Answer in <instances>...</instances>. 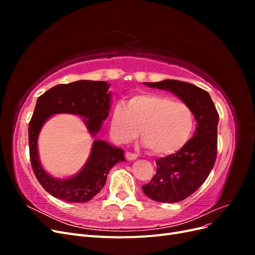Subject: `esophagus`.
<instances>
[{"label":"esophagus","mask_w":255,"mask_h":255,"mask_svg":"<svg viewBox=\"0 0 255 255\" xmlns=\"http://www.w3.org/2000/svg\"><path fill=\"white\" fill-rule=\"evenodd\" d=\"M126 157L128 160H135L137 158V155L132 152H127L126 153Z\"/></svg>","instance_id":"34e87169"}]
</instances>
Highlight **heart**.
Masks as SVG:
<instances>
[{
    "instance_id": "1",
    "label": "heart",
    "mask_w": 255,
    "mask_h": 255,
    "mask_svg": "<svg viewBox=\"0 0 255 255\" xmlns=\"http://www.w3.org/2000/svg\"><path fill=\"white\" fill-rule=\"evenodd\" d=\"M194 127V114L188 105L155 94L135 96L128 105L116 104L111 118L116 141H132L140 128L143 144L157 155H169L182 149Z\"/></svg>"
}]
</instances>
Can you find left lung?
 <instances>
[{"mask_svg":"<svg viewBox=\"0 0 255 255\" xmlns=\"http://www.w3.org/2000/svg\"><path fill=\"white\" fill-rule=\"evenodd\" d=\"M144 84L172 92L190 107L197 121L194 136L176 153L157 158L155 175L142 186L154 201L180 202L199 189L215 165L219 115L208 92L194 84L176 80Z\"/></svg>","mask_w":255,"mask_h":255,"instance_id":"8db88e82","label":"left lung"}]
</instances>
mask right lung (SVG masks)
Instances as JSON below:
<instances>
[{
    "mask_svg": "<svg viewBox=\"0 0 255 255\" xmlns=\"http://www.w3.org/2000/svg\"><path fill=\"white\" fill-rule=\"evenodd\" d=\"M111 85L103 81H76L59 84L37 99L28 125L30 164L38 182L50 195L67 202H88L101 190L111 169L125 161L123 150L104 140H95L86 164L69 179H55L42 168L38 156V136L53 115H79L91 136L100 132L111 107Z\"/></svg>",
    "mask_w": 255,
    "mask_h": 255,
    "instance_id": "obj_1",
    "label": "right lung"
}]
</instances>
